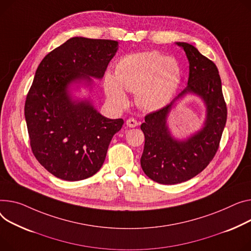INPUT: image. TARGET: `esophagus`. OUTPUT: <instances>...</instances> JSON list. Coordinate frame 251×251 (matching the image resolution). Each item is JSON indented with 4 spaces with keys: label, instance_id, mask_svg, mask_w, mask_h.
<instances>
[{
    "label": "esophagus",
    "instance_id": "obj_1",
    "mask_svg": "<svg viewBox=\"0 0 251 251\" xmlns=\"http://www.w3.org/2000/svg\"><path fill=\"white\" fill-rule=\"evenodd\" d=\"M126 125H127L128 127H130V128H134V127H136V126L138 125V122H137L135 119L130 118V119H128V120L126 121Z\"/></svg>",
    "mask_w": 251,
    "mask_h": 251
}]
</instances>
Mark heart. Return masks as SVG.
<instances>
[{"label":"heart","instance_id":"obj_1","mask_svg":"<svg viewBox=\"0 0 251 251\" xmlns=\"http://www.w3.org/2000/svg\"><path fill=\"white\" fill-rule=\"evenodd\" d=\"M181 69L172 56L156 51L130 54L116 65L115 75L105 76V91L117 107H125L124 91L135 93L137 105L145 111H155L168 104L181 81Z\"/></svg>","mask_w":251,"mask_h":251}]
</instances>
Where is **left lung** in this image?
Returning a JSON list of instances; mask_svg holds the SVG:
<instances>
[{
  "label": "left lung",
  "mask_w": 251,
  "mask_h": 251,
  "mask_svg": "<svg viewBox=\"0 0 251 251\" xmlns=\"http://www.w3.org/2000/svg\"><path fill=\"white\" fill-rule=\"evenodd\" d=\"M189 60L187 88L162 109L145 116L140 128L145 143L140 159L144 174L162 185H176L199 175L215 156L226 124L227 108L221 78L215 63L192 44L176 42ZM191 93L201 98L206 107L203 127L185 140L175 139L167 117L176 102Z\"/></svg>",
  "instance_id": "1"
}]
</instances>
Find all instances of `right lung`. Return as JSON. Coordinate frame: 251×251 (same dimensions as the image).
I'll use <instances>...</instances> for the list:
<instances>
[{"label": "right lung", "instance_id": "right-lung-1", "mask_svg": "<svg viewBox=\"0 0 251 251\" xmlns=\"http://www.w3.org/2000/svg\"><path fill=\"white\" fill-rule=\"evenodd\" d=\"M118 41L73 37L40 62L25 102L33 154L45 170L64 180L94 176L123 119L99 113L92 100L73 96L72 87L93 88L118 50Z\"/></svg>", "mask_w": 251, "mask_h": 251}]
</instances>
